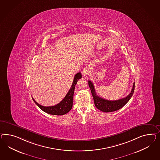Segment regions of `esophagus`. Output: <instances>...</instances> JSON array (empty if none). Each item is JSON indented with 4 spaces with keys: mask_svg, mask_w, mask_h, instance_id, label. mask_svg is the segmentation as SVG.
<instances>
[{
    "mask_svg": "<svg viewBox=\"0 0 160 160\" xmlns=\"http://www.w3.org/2000/svg\"><path fill=\"white\" fill-rule=\"evenodd\" d=\"M90 73H91V69L90 68V67L86 66L82 70V75L84 77L88 76Z\"/></svg>",
    "mask_w": 160,
    "mask_h": 160,
    "instance_id": "1",
    "label": "esophagus"
}]
</instances>
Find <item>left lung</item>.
<instances>
[{"label": "left lung", "instance_id": "1", "mask_svg": "<svg viewBox=\"0 0 160 160\" xmlns=\"http://www.w3.org/2000/svg\"><path fill=\"white\" fill-rule=\"evenodd\" d=\"M88 86L91 90V94L93 97L95 107L101 111H102L104 112H110L116 111L119 110V109H121V108H122L128 103V102L131 98L134 92L135 82L133 83V87L130 93L127 97L123 98L122 99L114 100V101H109L107 99H104L97 95L93 83L91 82V81H88Z\"/></svg>", "mask_w": 160, "mask_h": 160}]
</instances>
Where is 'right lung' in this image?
<instances>
[{"label": "right lung", "instance_id": "right-lung-1", "mask_svg": "<svg viewBox=\"0 0 160 160\" xmlns=\"http://www.w3.org/2000/svg\"><path fill=\"white\" fill-rule=\"evenodd\" d=\"M82 78V74L78 72L74 76L73 82L71 88H70L68 92L66 95L65 98L61 101L59 104L56 105L51 107H44L37 103L34 98H32L35 103L37 104L38 107L43 112L47 113L48 114L54 115H63L69 112L71 110L73 106V100L74 91L75 88V86L77 84L78 80Z\"/></svg>", "mask_w": 160, "mask_h": 160}]
</instances>
